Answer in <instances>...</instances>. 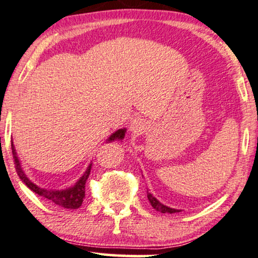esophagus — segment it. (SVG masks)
Listing matches in <instances>:
<instances>
[{"instance_id": "obj_1", "label": "esophagus", "mask_w": 258, "mask_h": 258, "mask_svg": "<svg viewBox=\"0 0 258 258\" xmlns=\"http://www.w3.org/2000/svg\"><path fill=\"white\" fill-rule=\"evenodd\" d=\"M145 128H146V122H145V120L142 118H136L131 122V127H130L131 132L135 133V135H137V136L142 135V133L145 131Z\"/></svg>"}]
</instances>
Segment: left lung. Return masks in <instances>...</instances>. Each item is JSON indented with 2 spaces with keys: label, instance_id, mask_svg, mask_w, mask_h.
<instances>
[{
  "label": "left lung",
  "instance_id": "8db88e82",
  "mask_svg": "<svg viewBox=\"0 0 258 258\" xmlns=\"http://www.w3.org/2000/svg\"><path fill=\"white\" fill-rule=\"evenodd\" d=\"M147 198H149L151 205H152V208L154 210L161 212V214H174V212H179V210H176V209H172V208H169L166 207V205L161 204L159 201L156 197H153L152 195L150 194L149 191H147Z\"/></svg>",
  "mask_w": 258,
  "mask_h": 258
}]
</instances>
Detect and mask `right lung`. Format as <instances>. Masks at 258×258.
Returning <instances> with one entry per match:
<instances>
[{"instance_id":"obj_1","label":"right lung","mask_w":258,"mask_h":258,"mask_svg":"<svg viewBox=\"0 0 258 258\" xmlns=\"http://www.w3.org/2000/svg\"><path fill=\"white\" fill-rule=\"evenodd\" d=\"M125 132H126L125 128L118 130V131L114 132L111 137H109L107 142L122 140L123 137H125ZM12 152H13L14 164H15L16 172L19 174L20 179H21L33 192H35L36 195H39L44 199H47V201H49L50 203L59 205V207L66 208V209H78L81 207L82 202H84V198H85L86 180H87L89 173H91L92 164H89V166L87 167V170H86L84 176H82L72 187L66 188V190H46V188L37 186V185H35L33 181H30L28 178H27L21 167V164H20L19 158L16 156L15 147L13 145V142H12Z\"/></svg>"}]
</instances>
